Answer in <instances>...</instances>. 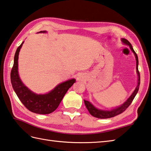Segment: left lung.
I'll list each match as a JSON object with an SVG mask.
<instances>
[{
    "label": "left lung",
    "mask_w": 151,
    "mask_h": 151,
    "mask_svg": "<svg viewBox=\"0 0 151 151\" xmlns=\"http://www.w3.org/2000/svg\"><path fill=\"white\" fill-rule=\"evenodd\" d=\"M122 41L125 45H128V46H129L130 49L132 50L133 54L135 55V59H136V70H137V73L138 75L137 85V87H136L135 89L134 90V91H133V93L132 94V95L129 96V99H127V100L123 104H122L120 106H118L117 108H116V109H114L111 110H102L98 109L94 106L90 102L84 100L85 105L88 111H89V112L91 114V115H92L93 116H94V117H95V118H101V119L110 118L114 117V116L120 114H122V112H124V111L126 110L127 108H128V106L131 104V103H132L133 100L134 99L135 95H137V93L139 91V85H140V73H139V72L138 70L139 62H138L137 55L134 51V50H133L132 45H131L130 42L127 41V39L122 38Z\"/></svg>",
    "instance_id": "obj_1"
}]
</instances>
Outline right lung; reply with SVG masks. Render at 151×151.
<instances>
[{
    "label": "right lung",
    "instance_id": "right-lung-1",
    "mask_svg": "<svg viewBox=\"0 0 151 151\" xmlns=\"http://www.w3.org/2000/svg\"><path fill=\"white\" fill-rule=\"evenodd\" d=\"M46 32V31H41L39 33ZM23 43L24 42L18 47L14 55V65L10 73L12 87L18 97L26 109L36 114H48L57 109L65 94L76 82V79H69L60 83L53 90L47 94L37 95L31 91L22 83L18 74V55Z\"/></svg>",
    "mask_w": 151,
    "mask_h": 151
}]
</instances>
